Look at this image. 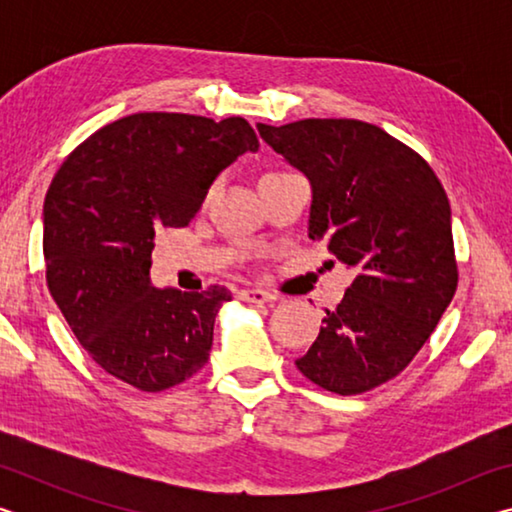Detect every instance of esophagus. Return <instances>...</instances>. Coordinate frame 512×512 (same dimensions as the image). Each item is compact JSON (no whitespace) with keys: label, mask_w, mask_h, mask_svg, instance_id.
Returning <instances> with one entry per match:
<instances>
[{"label":"esophagus","mask_w":512,"mask_h":512,"mask_svg":"<svg viewBox=\"0 0 512 512\" xmlns=\"http://www.w3.org/2000/svg\"><path fill=\"white\" fill-rule=\"evenodd\" d=\"M239 296H241V300L253 302V305H264V302H273L275 300L273 293H268L264 289H241Z\"/></svg>","instance_id":"1"}]
</instances>
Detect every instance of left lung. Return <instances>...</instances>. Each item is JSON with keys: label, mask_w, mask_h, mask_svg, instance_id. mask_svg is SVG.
Wrapping results in <instances>:
<instances>
[{"label": "left lung", "mask_w": 512, "mask_h": 512, "mask_svg": "<svg viewBox=\"0 0 512 512\" xmlns=\"http://www.w3.org/2000/svg\"><path fill=\"white\" fill-rule=\"evenodd\" d=\"M257 131L309 178V237L357 268L296 366L329 393L372 391L409 366L456 293L445 189L427 160L366 121L300 119Z\"/></svg>", "instance_id": "left-lung-1"}]
</instances>
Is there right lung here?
<instances>
[{"instance_id":"right-lung-1","label":"right lung","mask_w":512,"mask_h":512,"mask_svg":"<svg viewBox=\"0 0 512 512\" xmlns=\"http://www.w3.org/2000/svg\"><path fill=\"white\" fill-rule=\"evenodd\" d=\"M259 142L244 117L137 112L67 155L45 198L47 287L90 359L146 393L196 375L225 287L155 289V232L185 228L214 178Z\"/></svg>"}]
</instances>
